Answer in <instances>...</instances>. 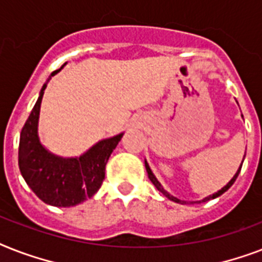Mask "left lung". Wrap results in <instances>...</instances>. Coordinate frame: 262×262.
Returning a JSON list of instances; mask_svg holds the SVG:
<instances>
[{
  "mask_svg": "<svg viewBox=\"0 0 262 262\" xmlns=\"http://www.w3.org/2000/svg\"><path fill=\"white\" fill-rule=\"evenodd\" d=\"M145 168H147V172H148V178H149V181H151V182L154 183V185H155V186H156V189H158V190H159V191H162V193H163V194L166 195V197H167L168 200H171V201H175V203H181V204H185V201H181V200H178V199H177V197H174V195H171V194H170V193H167V191L164 190V189H163V186H162V185H160V183H159V181H158V179L155 178V175L152 174L151 168H149V166H148V163H147V162H145ZM241 168H242V164H241L239 170H238V171H236V174L234 175V178H232L231 181H230V182H228L227 185H226V186L223 187V189H222V190H219V191H217V193H215V194L209 195V197H205V199H204L203 201H208V200H211V199H216V197H219L220 194H223L224 191H227L228 189H230V187L232 186V183L235 182V179L238 178V174H239V172H241Z\"/></svg>",
  "mask_w": 262,
  "mask_h": 262,
  "instance_id": "obj_1",
  "label": "left lung"
}]
</instances>
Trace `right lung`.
<instances>
[{
  "mask_svg": "<svg viewBox=\"0 0 262 262\" xmlns=\"http://www.w3.org/2000/svg\"><path fill=\"white\" fill-rule=\"evenodd\" d=\"M58 71L53 72L51 76ZM46 85L47 83L43 85L21 129L18 167L27 185L43 203L54 207H75L92 197L102 186L107 160L122 139V135L99 141L77 159H62L51 155L40 145L36 132L40 102Z\"/></svg>",
  "mask_w": 262,
  "mask_h": 262,
  "instance_id": "obj_1",
  "label": "right lung"
}]
</instances>
